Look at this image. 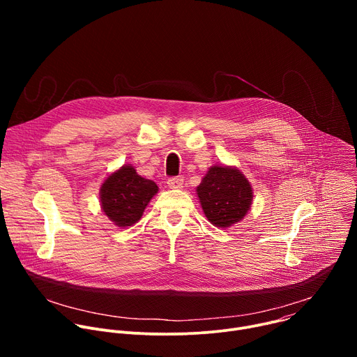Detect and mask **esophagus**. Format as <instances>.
<instances>
[{"mask_svg": "<svg viewBox=\"0 0 357 357\" xmlns=\"http://www.w3.org/2000/svg\"><path fill=\"white\" fill-rule=\"evenodd\" d=\"M167 183L171 189H181L182 185H183V179L181 176H172V178L168 179Z\"/></svg>", "mask_w": 357, "mask_h": 357, "instance_id": "esophagus-1", "label": "esophagus"}]
</instances>
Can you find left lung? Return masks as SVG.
<instances>
[{
    "instance_id": "8db88e82",
    "label": "left lung",
    "mask_w": 357,
    "mask_h": 357,
    "mask_svg": "<svg viewBox=\"0 0 357 357\" xmlns=\"http://www.w3.org/2000/svg\"><path fill=\"white\" fill-rule=\"evenodd\" d=\"M196 192L208 220L218 227H229L240 222L252 199L250 182L231 167H212Z\"/></svg>"
}]
</instances>
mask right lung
<instances>
[{
	"label": "right lung",
	"instance_id": "1",
	"mask_svg": "<svg viewBox=\"0 0 357 357\" xmlns=\"http://www.w3.org/2000/svg\"><path fill=\"white\" fill-rule=\"evenodd\" d=\"M158 192L155 182L139 176L130 165L112 174L100 189L101 208L120 227L137 223L148 202Z\"/></svg>",
	"mask_w": 357,
	"mask_h": 357
}]
</instances>
